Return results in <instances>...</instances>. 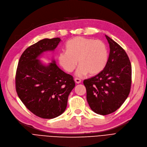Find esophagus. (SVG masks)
I'll use <instances>...</instances> for the list:
<instances>
[{
  "mask_svg": "<svg viewBox=\"0 0 147 147\" xmlns=\"http://www.w3.org/2000/svg\"><path fill=\"white\" fill-rule=\"evenodd\" d=\"M74 81H75V82L76 83V84H80L81 82V80L80 79H79V78H75L74 79Z\"/></svg>",
  "mask_w": 147,
  "mask_h": 147,
  "instance_id": "esophagus-1",
  "label": "esophagus"
}]
</instances>
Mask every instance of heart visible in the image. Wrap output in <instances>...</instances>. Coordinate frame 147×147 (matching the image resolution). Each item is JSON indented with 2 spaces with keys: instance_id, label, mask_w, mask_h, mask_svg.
<instances>
[{
  "instance_id": "1",
  "label": "heart",
  "mask_w": 147,
  "mask_h": 147,
  "mask_svg": "<svg viewBox=\"0 0 147 147\" xmlns=\"http://www.w3.org/2000/svg\"><path fill=\"white\" fill-rule=\"evenodd\" d=\"M57 61L60 65L68 73L73 72L78 65L77 76L96 75L106 66L108 50L104 42L99 40L78 37L69 40L66 51L59 53Z\"/></svg>"
}]
</instances>
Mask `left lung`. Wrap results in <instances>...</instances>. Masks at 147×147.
I'll return each instance as SVG.
<instances>
[{
	"label": "left lung",
	"instance_id": "8db88e82",
	"mask_svg": "<svg viewBox=\"0 0 147 147\" xmlns=\"http://www.w3.org/2000/svg\"><path fill=\"white\" fill-rule=\"evenodd\" d=\"M110 45L106 66L96 76L84 80L91 109L100 115L116 111L127 99L131 88V65L126 52L105 35Z\"/></svg>",
	"mask_w": 147,
	"mask_h": 147
}]
</instances>
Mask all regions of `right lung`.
<instances>
[{
    "mask_svg": "<svg viewBox=\"0 0 147 147\" xmlns=\"http://www.w3.org/2000/svg\"><path fill=\"white\" fill-rule=\"evenodd\" d=\"M61 40L58 37L44 39L26 48L16 71L19 97L31 113L43 119L62 115L75 86L72 76L60 69L53 59L47 65L39 59L43 53L54 51Z\"/></svg>",
    "mask_w": 147,
    "mask_h": 147,
    "instance_id": "1",
    "label": "right lung"
}]
</instances>
